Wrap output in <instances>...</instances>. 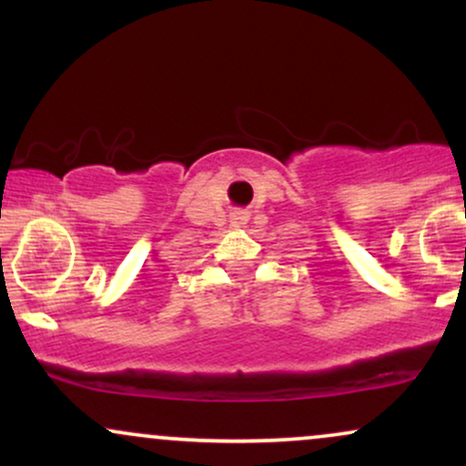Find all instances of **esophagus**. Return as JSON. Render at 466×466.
I'll return each instance as SVG.
<instances>
[{
	"label": "esophagus",
	"instance_id": "34e87169",
	"mask_svg": "<svg viewBox=\"0 0 466 466\" xmlns=\"http://www.w3.org/2000/svg\"><path fill=\"white\" fill-rule=\"evenodd\" d=\"M248 218H249V212H245V210H237V212H232V223L234 226H245V223H248Z\"/></svg>",
	"mask_w": 466,
	"mask_h": 466
}]
</instances>
